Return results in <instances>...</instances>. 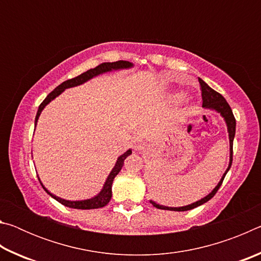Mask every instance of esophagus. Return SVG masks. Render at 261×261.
<instances>
[{"instance_id": "34e87169", "label": "esophagus", "mask_w": 261, "mask_h": 261, "mask_svg": "<svg viewBox=\"0 0 261 261\" xmlns=\"http://www.w3.org/2000/svg\"><path fill=\"white\" fill-rule=\"evenodd\" d=\"M132 146H134L135 151H141V149L145 148V143L141 139H135Z\"/></svg>"}]
</instances>
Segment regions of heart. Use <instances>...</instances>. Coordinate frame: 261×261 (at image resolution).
<instances>
[{
  "instance_id": "obj_1",
  "label": "heart",
  "mask_w": 261,
  "mask_h": 261,
  "mask_svg": "<svg viewBox=\"0 0 261 261\" xmlns=\"http://www.w3.org/2000/svg\"><path fill=\"white\" fill-rule=\"evenodd\" d=\"M184 98V94L183 93H177V94H175V96H174V99L175 100H182Z\"/></svg>"
}]
</instances>
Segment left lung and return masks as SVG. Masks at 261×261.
I'll return each mask as SVG.
<instances>
[{
    "instance_id": "8db88e82",
    "label": "left lung",
    "mask_w": 261,
    "mask_h": 261,
    "mask_svg": "<svg viewBox=\"0 0 261 261\" xmlns=\"http://www.w3.org/2000/svg\"><path fill=\"white\" fill-rule=\"evenodd\" d=\"M199 83H200V87H201L202 107H204L205 109L215 110L216 113H219L221 116L223 117L224 122H226L228 136H229V165H228V168L226 169V171H224V174L222 175V177H221L218 185H216V187L213 190H212V191L208 194H207L206 197L201 198L200 200L192 202V204L187 205V206H180V207H168V206H163V205L158 204V202L153 201V200H149V202H151V204L154 207H156V208H159V210L184 212V211H190L192 208H196V207L205 204V202H207L210 199H212V198L214 197V194L218 192L219 188L221 187V184H222L224 177H226L227 173L231 167V163H232V143H233V138H235V132H236V120H235V117H233L232 110L230 108V106L228 105L226 99H224L222 95L218 93L216 91H214L213 88H211L204 81H202V79H199Z\"/></svg>"
}]
</instances>
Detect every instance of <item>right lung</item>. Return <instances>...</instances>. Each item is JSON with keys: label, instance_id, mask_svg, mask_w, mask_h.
<instances>
[{"label": "right lung", "instance_id": "1", "mask_svg": "<svg viewBox=\"0 0 261 261\" xmlns=\"http://www.w3.org/2000/svg\"><path fill=\"white\" fill-rule=\"evenodd\" d=\"M134 67V63H131L129 61H117V62H112V63H102L98 65V67H95L94 69H90L87 70L86 72H84L82 74H79V76L74 77L72 79H69V81H65L61 84V85L57 86L54 91L50 92L49 94L47 95V98L42 101L41 105L39 106V109H38V113H37V116H35V122H34V125L37 126V123L39 120V116H40L41 112L43 110V108L46 107V106L50 102V101L54 100L56 96H59L62 92L67 90V88L70 87H74V86H79L82 85V84L86 83L90 81V79L94 78L96 76H99V74H102L106 72H112V71H116V70H122V69H130ZM132 153L131 149H127L126 152H124L117 158V161L115 163L114 168L110 171L107 179H106V182L103 184L102 189H101V191L96 194V196L90 198V199H84V200H67V199H62V198L55 196V194H53L49 190H48L45 185L42 184V182L40 180V183L42 185V188L45 191L49 194L51 198H54L55 200H57L59 202H61L62 205L70 207V208H76V210H94V208H101V207H103L108 204L112 199V187H113V180L114 178L116 177V175L120 173L123 165H124V160L125 159L130 155Z\"/></svg>", "mask_w": 261, "mask_h": 261}]
</instances>
